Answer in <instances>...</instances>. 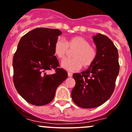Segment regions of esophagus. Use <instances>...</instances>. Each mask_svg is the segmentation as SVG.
<instances>
[{
	"label": "esophagus",
	"instance_id": "34e87169",
	"mask_svg": "<svg viewBox=\"0 0 132 132\" xmlns=\"http://www.w3.org/2000/svg\"><path fill=\"white\" fill-rule=\"evenodd\" d=\"M68 77H71L72 76V73H71V72H68Z\"/></svg>",
	"mask_w": 132,
	"mask_h": 132
}]
</instances>
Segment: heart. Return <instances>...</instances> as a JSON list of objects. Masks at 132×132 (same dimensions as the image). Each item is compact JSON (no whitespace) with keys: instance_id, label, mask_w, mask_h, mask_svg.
Wrapping results in <instances>:
<instances>
[{"instance_id":"1","label":"heart","mask_w":132,"mask_h":132,"mask_svg":"<svg viewBox=\"0 0 132 132\" xmlns=\"http://www.w3.org/2000/svg\"><path fill=\"white\" fill-rule=\"evenodd\" d=\"M71 54L73 59H66L61 62V66L65 70L74 71L80 68H88L92 66L97 57L96 50L90 46L89 41L81 36L70 38L64 42L61 39L56 41L54 53L60 59H63L70 51L74 50Z\"/></svg>"}]
</instances>
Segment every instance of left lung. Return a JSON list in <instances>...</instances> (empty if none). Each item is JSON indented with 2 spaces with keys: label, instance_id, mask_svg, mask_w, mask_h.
Instances as JSON below:
<instances>
[{
  "label": "left lung",
  "instance_id": "obj_1",
  "mask_svg": "<svg viewBox=\"0 0 132 132\" xmlns=\"http://www.w3.org/2000/svg\"><path fill=\"white\" fill-rule=\"evenodd\" d=\"M97 57L93 64L80 73H74L75 86L71 92L74 103L82 108L104 104L113 93L119 72V54L113 42L102 34L93 37Z\"/></svg>",
  "mask_w": 132,
  "mask_h": 132
}]
</instances>
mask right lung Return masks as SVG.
Returning a JSON list of instances; mask_svg holds the SVG:
<instances>
[{"instance_id":"add662e5","label":"right lung","mask_w":132,"mask_h":132,"mask_svg":"<svg viewBox=\"0 0 132 132\" xmlns=\"http://www.w3.org/2000/svg\"><path fill=\"white\" fill-rule=\"evenodd\" d=\"M62 34L59 29L38 28L20 39L13 59V82L20 96L28 103L43 106L50 103L57 87L68 77L59 68L54 45ZM56 72L49 74L50 70Z\"/></svg>"}]
</instances>
